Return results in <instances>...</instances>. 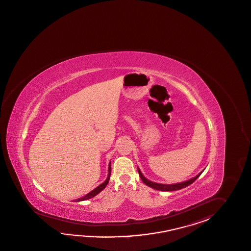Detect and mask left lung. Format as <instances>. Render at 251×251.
<instances>
[{"instance_id":"left-lung-1","label":"left lung","mask_w":251,"mask_h":251,"mask_svg":"<svg viewBox=\"0 0 251 251\" xmlns=\"http://www.w3.org/2000/svg\"><path fill=\"white\" fill-rule=\"evenodd\" d=\"M202 171L201 173H199L196 177H192V178H190L189 180H186V181H184V182L176 184H159L155 183V182H152V181L147 179L146 177L142 175V173H141V171H140V169H138V172H139V174H140V177H141V180L143 181V183L146 184L147 186L152 188L154 190H161V191H173V190H181V189H183L185 187L189 186L190 184L193 183L196 179L201 176Z\"/></svg>"}]
</instances>
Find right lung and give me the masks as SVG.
<instances>
[{"instance_id":"obj_1","label":"right lung","mask_w":251,"mask_h":251,"mask_svg":"<svg viewBox=\"0 0 251 251\" xmlns=\"http://www.w3.org/2000/svg\"><path fill=\"white\" fill-rule=\"evenodd\" d=\"M109 173H108V177L106 178V180L104 181L103 183L100 184V186H98L97 188H95L94 190H92L90 193H88L87 195L84 196V197H82V198H80V199H78V200H76L75 201H86V200H90V199H92L93 198L94 196L97 195L98 193H100L101 190H103L105 189V187L107 186V184L109 182V180H110V171H111V167H110V164H109Z\"/></svg>"}]
</instances>
